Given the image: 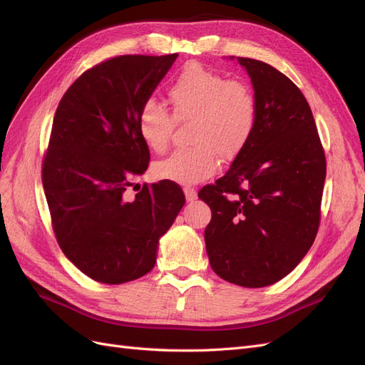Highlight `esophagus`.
I'll return each instance as SVG.
<instances>
[{"label":"esophagus","instance_id":"1","mask_svg":"<svg viewBox=\"0 0 365 365\" xmlns=\"http://www.w3.org/2000/svg\"><path fill=\"white\" fill-rule=\"evenodd\" d=\"M184 195H185L187 202H192L196 200V190L193 187H184Z\"/></svg>","mask_w":365,"mask_h":365}]
</instances>
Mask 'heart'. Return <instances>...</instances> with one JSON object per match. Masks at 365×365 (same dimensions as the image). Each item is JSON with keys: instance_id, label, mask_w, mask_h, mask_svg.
I'll return each mask as SVG.
<instances>
[{"instance_id": "1", "label": "heart", "mask_w": 365, "mask_h": 365, "mask_svg": "<svg viewBox=\"0 0 365 365\" xmlns=\"http://www.w3.org/2000/svg\"><path fill=\"white\" fill-rule=\"evenodd\" d=\"M170 113L157 103H143L137 129L145 145L153 152L169 146L173 118L192 120L189 140L192 146L176 149L168 158L153 164L157 180L178 184H196L215 175L222 158H235L247 146L257 123V102L251 88L235 79L187 63L168 86Z\"/></svg>"}]
</instances>
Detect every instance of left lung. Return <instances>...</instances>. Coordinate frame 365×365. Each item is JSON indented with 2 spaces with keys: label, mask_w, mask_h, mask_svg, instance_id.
Segmentation results:
<instances>
[{
  "label": "left lung",
  "mask_w": 365,
  "mask_h": 365,
  "mask_svg": "<svg viewBox=\"0 0 365 365\" xmlns=\"http://www.w3.org/2000/svg\"><path fill=\"white\" fill-rule=\"evenodd\" d=\"M237 62L252 82L256 129L230 170L197 196L212 208L204 233L210 267L230 283L263 288L286 277L314 244L326 155L311 106L289 77L262 61Z\"/></svg>",
  "instance_id": "8db88e82"
}]
</instances>
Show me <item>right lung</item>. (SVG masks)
Returning a JSON list of instances; mask_svg holds the SVG:
<instances>
[{
	"instance_id": "right-lung-1",
	"label": "right lung",
	"mask_w": 365,
	"mask_h": 365,
	"mask_svg": "<svg viewBox=\"0 0 365 365\" xmlns=\"http://www.w3.org/2000/svg\"><path fill=\"white\" fill-rule=\"evenodd\" d=\"M178 54H125L86 70L61 98L42 161L58 244L88 277L120 284L148 274L185 202L178 184L128 189L149 164L137 118Z\"/></svg>"
}]
</instances>
